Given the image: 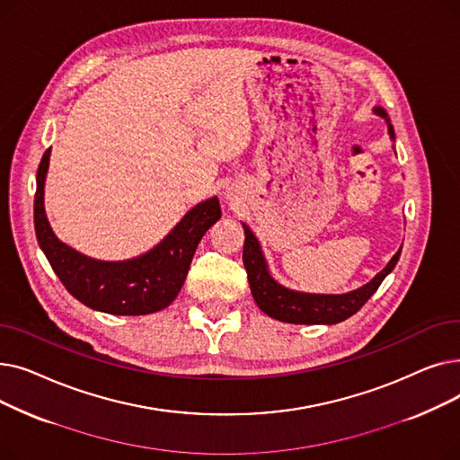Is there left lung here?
Here are the masks:
<instances>
[{
  "instance_id": "8db88e82",
  "label": "left lung",
  "mask_w": 460,
  "mask_h": 460,
  "mask_svg": "<svg viewBox=\"0 0 460 460\" xmlns=\"http://www.w3.org/2000/svg\"><path fill=\"white\" fill-rule=\"evenodd\" d=\"M375 111L388 120V113L382 108H375ZM390 136L395 139L394 127L390 125ZM244 227V250H243V261L244 269L248 272V281L252 295L259 305L261 311L267 313L269 317L288 323V324H337L349 317H352L356 311L361 309L373 295L384 278L388 276L399 261L401 250L392 257V261L385 264V269L378 272L367 285L356 288L347 295H307V293H296L288 291V288L281 287L272 279L269 274L267 262H264L261 246L257 238L250 231L246 224Z\"/></svg>"
}]
</instances>
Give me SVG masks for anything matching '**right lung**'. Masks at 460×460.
<instances>
[{
	"instance_id": "obj_1",
	"label": "right lung",
	"mask_w": 460,
	"mask_h": 460,
	"mask_svg": "<svg viewBox=\"0 0 460 460\" xmlns=\"http://www.w3.org/2000/svg\"><path fill=\"white\" fill-rule=\"evenodd\" d=\"M50 149H46L37 169L35 233L66 291L87 307L110 315H149L172 304L203 234L222 217L217 198L193 207L149 253L120 262L94 261L59 243L46 220L42 193Z\"/></svg>"
}]
</instances>
